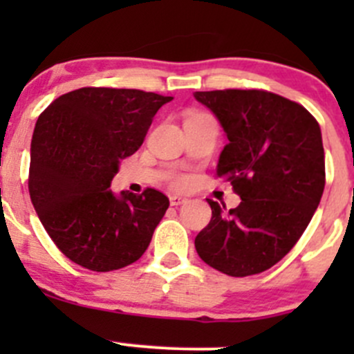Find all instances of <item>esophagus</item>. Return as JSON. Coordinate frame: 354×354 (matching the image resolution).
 Returning a JSON list of instances; mask_svg holds the SVG:
<instances>
[{
	"label": "esophagus",
	"mask_w": 354,
	"mask_h": 354,
	"mask_svg": "<svg viewBox=\"0 0 354 354\" xmlns=\"http://www.w3.org/2000/svg\"><path fill=\"white\" fill-rule=\"evenodd\" d=\"M188 202V198H185V197H181V195H171L169 197V203L171 205H183V203H187Z\"/></svg>",
	"instance_id": "obj_1"
}]
</instances>
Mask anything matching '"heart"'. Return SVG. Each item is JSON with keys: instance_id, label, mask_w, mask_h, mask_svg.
<instances>
[{"instance_id": "heart-1", "label": "heart", "mask_w": 354, "mask_h": 354, "mask_svg": "<svg viewBox=\"0 0 354 354\" xmlns=\"http://www.w3.org/2000/svg\"><path fill=\"white\" fill-rule=\"evenodd\" d=\"M174 183H176V185H181V183H183V180H176V181H174Z\"/></svg>"}]
</instances>
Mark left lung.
<instances>
[{"instance_id": "8db88e82", "label": "left lung", "mask_w": 354, "mask_h": 354, "mask_svg": "<svg viewBox=\"0 0 354 354\" xmlns=\"http://www.w3.org/2000/svg\"><path fill=\"white\" fill-rule=\"evenodd\" d=\"M227 137L217 176L241 202L226 210L214 200L210 223L195 238L207 266L233 277L276 266L312 221L324 187L326 159L315 118L298 102L267 91L195 92Z\"/></svg>"}]
</instances>
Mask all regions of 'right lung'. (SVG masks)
<instances>
[{"mask_svg":"<svg viewBox=\"0 0 354 354\" xmlns=\"http://www.w3.org/2000/svg\"><path fill=\"white\" fill-rule=\"evenodd\" d=\"M173 97L137 88L84 87L39 116L30 144L28 192L55 245L78 266L109 272L147 250L169 198L109 190L124 157L138 151L152 118Z\"/></svg>","mask_w":354,"mask_h":354,"instance_id":"obj_1","label":"right lung"}]
</instances>
